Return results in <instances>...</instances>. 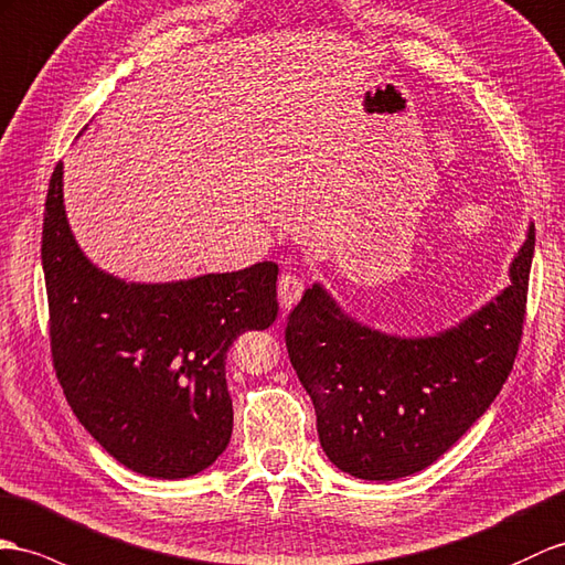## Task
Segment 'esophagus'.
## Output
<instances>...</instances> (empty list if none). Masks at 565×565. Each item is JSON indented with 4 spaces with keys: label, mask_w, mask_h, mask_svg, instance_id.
I'll use <instances>...</instances> for the list:
<instances>
[{
    "label": "esophagus",
    "mask_w": 565,
    "mask_h": 565,
    "mask_svg": "<svg viewBox=\"0 0 565 565\" xmlns=\"http://www.w3.org/2000/svg\"><path fill=\"white\" fill-rule=\"evenodd\" d=\"M301 292H305V282H301V278H297L295 273H285L280 275L278 280V297H280V305L282 309H292Z\"/></svg>",
    "instance_id": "obj_1"
}]
</instances>
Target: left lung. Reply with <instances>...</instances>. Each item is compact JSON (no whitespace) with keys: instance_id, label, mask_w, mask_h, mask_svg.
<instances>
[{"instance_id":"obj_1","label":"left lung","mask_w":565,"mask_h":565,"mask_svg":"<svg viewBox=\"0 0 565 565\" xmlns=\"http://www.w3.org/2000/svg\"><path fill=\"white\" fill-rule=\"evenodd\" d=\"M532 254L534 227L513 260L511 285L429 338L366 328L321 285L309 287L287 319L285 342L330 462L371 481L415 475L484 415L520 348Z\"/></svg>"}]
</instances>
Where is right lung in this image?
I'll list each match as a JSON object with an SVG mask.
<instances>
[{
	"label": "right lung",
	"instance_id": "obj_1",
	"mask_svg": "<svg viewBox=\"0 0 565 565\" xmlns=\"http://www.w3.org/2000/svg\"><path fill=\"white\" fill-rule=\"evenodd\" d=\"M50 350L78 422L129 470L191 477L232 436L225 360L244 330L278 316V264L141 285L95 268L68 230L62 162L43 220Z\"/></svg>",
	"mask_w": 565,
	"mask_h": 565
}]
</instances>
